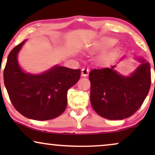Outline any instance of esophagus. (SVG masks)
I'll return each instance as SVG.
<instances>
[{
	"mask_svg": "<svg viewBox=\"0 0 155 155\" xmlns=\"http://www.w3.org/2000/svg\"><path fill=\"white\" fill-rule=\"evenodd\" d=\"M89 69L88 68H83L81 70V76H84V77H86V76H88L89 74Z\"/></svg>",
	"mask_w": 155,
	"mask_h": 155,
	"instance_id": "obj_1",
	"label": "esophagus"
}]
</instances>
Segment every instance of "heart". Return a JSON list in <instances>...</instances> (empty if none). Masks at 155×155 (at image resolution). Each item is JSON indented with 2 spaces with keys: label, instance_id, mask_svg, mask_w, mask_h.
I'll return each mask as SVG.
<instances>
[{
  "label": "heart",
  "instance_id": "b5f03b06",
  "mask_svg": "<svg viewBox=\"0 0 155 155\" xmlns=\"http://www.w3.org/2000/svg\"><path fill=\"white\" fill-rule=\"evenodd\" d=\"M105 47L104 46H102V47H96L95 49H92V51H100L101 49H104ZM111 57H112V54L111 53H107V54L103 55L102 57L100 59V62L102 64H106L108 63H109L110 60L111 59Z\"/></svg>",
  "mask_w": 155,
  "mask_h": 155
}]
</instances>
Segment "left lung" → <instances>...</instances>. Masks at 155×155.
I'll use <instances>...</instances> for the list:
<instances>
[{
    "label": "left lung",
    "instance_id": "8db88e82",
    "mask_svg": "<svg viewBox=\"0 0 155 155\" xmlns=\"http://www.w3.org/2000/svg\"><path fill=\"white\" fill-rule=\"evenodd\" d=\"M135 59L140 64L128 76L117 71V65L94 69L89 74L91 105L104 118L116 120L130 117L148 95L151 85L150 64L143 58Z\"/></svg>",
    "mask_w": 155,
    "mask_h": 155
}]
</instances>
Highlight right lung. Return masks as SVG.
<instances>
[{
  "label": "right lung",
  "mask_w": 155,
  "mask_h": 155,
  "mask_svg": "<svg viewBox=\"0 0 155 155\" xmlns=\"http://www.w3.org/2000/svg\"><path fill=\"white\" fill-rule=\"evenodd\" d=\"M24 40L11 51L3 79L12 104L21 114L31 120H51L63 114L67 106V92L79 81V69L55 65L41 74L26 72L19 65L18 54Z\"/></svg>",
  "instance_id": "right-lung-1"
}]
</instances>
